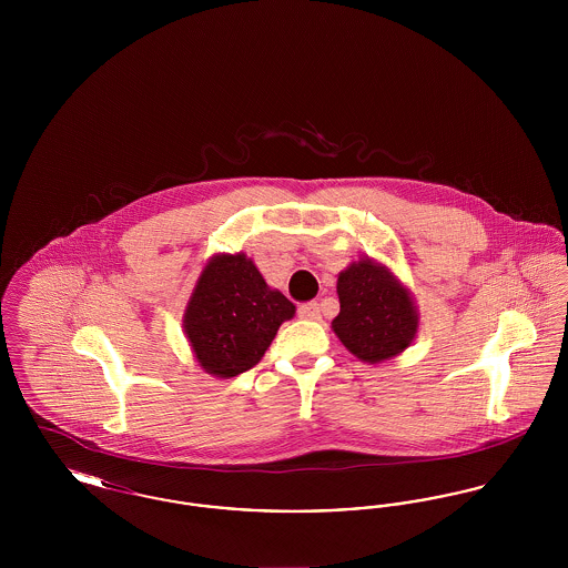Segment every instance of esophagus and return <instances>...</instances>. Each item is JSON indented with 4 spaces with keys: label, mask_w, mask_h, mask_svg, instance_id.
Returning a JSON list of instances; mask_svg holds the SVG:
<instances>
[{
    "label": "esophagus",
    "mask_w": 568,
    "mask_h": 568,
    "mask_svg": "<svg viewBox=\"0 0 568 568\" xmlns=\"http://www.w3.org/2000/svg\"><path fill=\"white\" fill-rule=\"evenodd\" d=\"M297 315L302 320H320L322 317V308H320L317 302H306V304H300Z\"/></svg>",
    "instance_id": "34e87169"
}]
</instances>
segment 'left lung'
<instances>
[{
  "label": "left lung",
  "instance_id": "8db88e82",
  "mask_svg": "<svg viewBox=\"0 0 568 568\" xmlns=\"http://www.w3.org/2000/svg\"><path fill=\"white\" fill-rule=\"evenodd\" d=\"M341 313L332 329L362 362L378 364L405 352L417 334V308L405 285L373 260L338 274Z\"/></svg>",
  "mask_w": 568,
  "mask_h": 568
}]
</instances>
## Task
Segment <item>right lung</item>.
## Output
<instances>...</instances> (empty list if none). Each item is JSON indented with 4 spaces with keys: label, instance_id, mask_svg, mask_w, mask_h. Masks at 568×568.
Here are the masks:
<instances>
[{
    "label": "right lung",
    "instance_id": "add662e5",
    "mask_svg": "<svg viewBox=\"0 0 568 568\" xmlns=\"http://www.w3.org/2000/svg\"><path fill=\"white\" fill-rule=\"evenodd\" d=\"M296 306L271 290L244 253L211 257L190 297L183 327L200 366L230 378L253 368Z\"/></svg>",
    "mask_w": 568,
    "mask_h": 568
}]
</instances>
